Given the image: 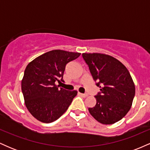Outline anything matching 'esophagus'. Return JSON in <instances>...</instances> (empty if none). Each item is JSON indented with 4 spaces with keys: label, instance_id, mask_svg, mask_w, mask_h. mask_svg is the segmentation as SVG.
<instances>
[{
    "label": "esophagus",
    "instance_id": "1",
    "mask_svg": "<svg viewBox=\"0 0 150 150\" xmlns=\"http://www.w3.org/2000/svg\"><path fill=\"white\" fill-rule=\"evenodd\" d=\"M79 94H80V96H82V97H87V94H83V93H80V92H79Z\"/></svg>",
    "mask_w": 150,
    "mask_h": 150
}]
</instances>
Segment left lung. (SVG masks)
Segmentation results:
<instances>
[{
    "mask_svg": "<svg viewBox=\"0 0 150 150\" xmlns=\"http://www.w3.org/2000/svg\"><path fill=\"white\" fill-rule=\"evenodd\" d=\"M93 79L101 92L95 97V106L89 112L99 123L113 124L124 117L131 108L135 87L130 73L121 62L104 54L82 53Z\"/></svg>",
    "mask_w": 150,
    "mask_h": 150,
    "instance_id": "left-lung-1",
    "label": "left lung"
}]
</instances>
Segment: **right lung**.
Segmentation results:
<instances>
[{
    "mask_svg": "<svg viewBox=\"0 0 150 150\" xmlns=\"http://www.w3.org/2000/svg\"><path fill=\"white\" fill-rule=\"evenodd\" d=\"M80 54L53 50L27 65L22 80V92L26 107L36 119L49 123L67 111L77 92L59 89L56 82L63 81L65 65Z\"/></svg>",
    "mask_w": 150,
    "mask_h": 150,
    "instance_id": "right-lung-1",
    "label": "right lung"
}]
</instances>
